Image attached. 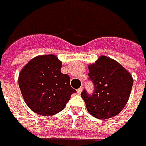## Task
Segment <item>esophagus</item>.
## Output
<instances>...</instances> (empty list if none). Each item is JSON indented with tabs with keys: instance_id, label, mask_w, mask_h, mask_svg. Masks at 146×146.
Listing matches in <instances>:
<instances>
[{
	"instance_id": "esophagus-1",
	"label": "esophagus",
	"mask_w": 146,
	"mask_h": 146,
	"mask_svg": "<svg viewBox=\"0 0 146 146\" xmlns=\"http://www.w3.org/2000/svg\"><path fill=\"white\" fill-rule=\"evenodd\" d=\"M82 90H83V88H82V87H80V89H78V90H77V93H78V94H80V93L82 92Z\"/></svg>"
}]
</instances>
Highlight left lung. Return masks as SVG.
<instances>
[{"instance_id":"1","label":"left lung","mask_w":146,"mask_h":146,"mask_svg":"<svg viewBox=\"0 0 146 146\" xmlns=\"http://www.w3.org/2000/svg\"><path fill=\"white\" fill-rule=\"evenodd\" d=\"M88 68V76L94 84L92 95L85 90L81 93L88 112L98 119L115 117L124 108L130 97L133 85L131 73L120 63L104 55Z\"/></svg>"}]
</instances>
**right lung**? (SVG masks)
I'll return each instance as SVG.
<instances>
[{"mask_svg":"<svg viewBox=\"0 0 146 146\" xmlns=\"http://www.w3.org/2000/svg\"><path fill=\"white\" fill-rule=\"evenodd\" d=\"M62 62L56 55L33 57L19 74V86L28 107L42 116H52L64 109L76 90L70 76L62 74Z\"/></svg>","mask_w":146,"mask_h":146,"instance_id":"right-lung-1","label":"right lung"}]
</instances>
